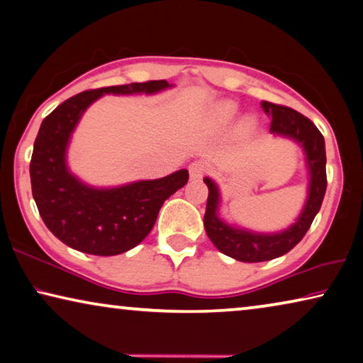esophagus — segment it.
Listing matches in <instances>:
<instances>
[{
    "label": "esophagus",
    "mask_w": 363,
    "mask_h": 363,
    "mask_svg": "<svg viewBox=\"0 0 363 363\" xmlns=\"http://www.w3.org/2000/svg\"><path fill=\"white\" fill-rule=\"evenodd\" d=\"M205 171H207V167H205L203 163H200V161H196V163H192L191 166H189V174H191V179H194V181L202 179Z\"/></svg>",
    "instance_id": "34e87169"
}]
</instances>
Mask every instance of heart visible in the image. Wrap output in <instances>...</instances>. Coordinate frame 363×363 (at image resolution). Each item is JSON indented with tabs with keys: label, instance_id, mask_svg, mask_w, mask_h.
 I'll list each match as a JSON object with an SVG mask.
<instances>
[{
	"label": "heart",
	"instance_id": "1",
	"mask_svg": "<svg viewBox=\"0 0 363 363\" xmlns=\"http://www.w3.org/2000/svg\"><path fill=\"white\" fill-rule=\"evenodd\" d=\"M238 116V106L235 102L230 101H223L215 104L212 109L207 113V123L210 128L213 130H226L231 123L235 122V118ZM254 130V121L252 118H246L241 123V132L242 133H251Z\"/></svg>",
	"mask_w": 363,
	"mask_h": 363
}]
</instances>
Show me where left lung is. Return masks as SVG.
Listing matches in <instances>:
<instances>
[{"label": "left lung", "instance_id": "obj_1", "mask_svg": "<svg viewBox=\"0 0 363 363\" xmlns=\"http://www.w3.org/2000/svg\"><path fill=\"white\" fill-rule=\"evenodd\" d=\"M264 112L272 117L270 133L290 138L305 151L306 167L310 171L308 197L301 213L289 228L279 233H256L246 228H236L218 216L220 191L215 181L205 177L208 187L207 208H205L203 226L216 250L241 262H264L280 257L298 245L310 230L316 213L320 212L324 194H326V148L320 130L310 118L301 116L290 107L261 102Z\"/></svg>", "mask_w": 363, "mask_h": 363}]
</instances>
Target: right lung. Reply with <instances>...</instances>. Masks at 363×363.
<instances>
[{
    "mask_svg": "<svg viewBox=\"0 0 363 363\" xmlns=\"http://www.w3.org/2000/svg\"><path fill=\"white\" fill-rule=\"evenodd\" d=\"M164 79L89 89L69 97L43 118L30 160L32 196L43 223L65 245L94 256H116L140 245L161 205L189 181L187 169L153 181L93 187L72 174L67 148L84 111L102 94H155Z\"/></svg>",
    "mask_w": 363,
    "mask_h": 363,
    "instance_id": "right-lung-1",
    "label": "right lung"
}]
</instances>
